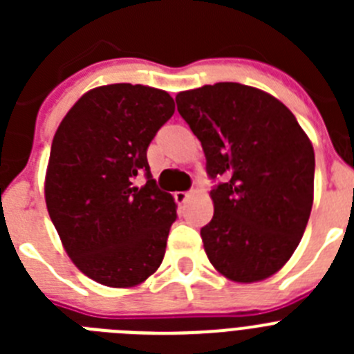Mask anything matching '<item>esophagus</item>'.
I'll return each mask as SVG.
<instances>
[{"label":"esophagus","instance_id":"obj_1","mask_svg":"<svg viewBox=\"0 0 354 354\" xmlns=\"http://www.w3.org/2000/svg\"><path fill=\"white\" fill-rule=\"evenodd\" d=\"M193 196V192H177L175 193V202L177 204H186L187 200L192 198Z\"/></svg>","mask_w":354,"mask_h":354}]
</instances>
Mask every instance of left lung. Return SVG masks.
<instances>
[{"label": "left lung", "mask_w": 354, "mask_h": 354, "mask_svg": "<svg viewBox=\"0 0 354 354\" xmlns=\"http://www.w3.org/2000/svg\"><path fill=\"white\" fill-rule=\"evenodd\" d=\"M175 101L216 183L214 214L200 230L209 261L232 282L271 277L298 248L310 218V140L287 106L246 84H205Z\"/></svg>", "instance_id": "8db88e82"}]
</instances>
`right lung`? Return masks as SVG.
<instances>
[{"label":"right lung","instance_id":"1","mask_svg":"<svg viewBox=\"0 0 354 354\" xmlns=\"http://www.w3.org/2000/svg\"><path fill=\"white\" fill-rule=\"evenodd\" d=\"M174 111L165 90L106 84L84 93L56 129L49 216L72 262L102 286H138L165 257L177 205L152 179L147 149Z\"/></svg>","mask_w":354,"mask_h":354}]
</instances>
